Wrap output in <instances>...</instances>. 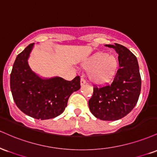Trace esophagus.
I'll return each mask as SVG.
<instances>
[{"instance_id":"esophagus-1","label":"esophagus","mask_w":157,"mask_h":157,"mask_svg":"<svg viewBox=\"0 0 157 157\" xmlns=\"http://www.w3.org/2000/svg\"><path fill=\"white\" fill-rule=\"evenodd\" d=\"M80 83H81V85L83 86V85H84V84H86V80L84 78H83V77H82V78H81Z\"/></svg>"}]
</instances>
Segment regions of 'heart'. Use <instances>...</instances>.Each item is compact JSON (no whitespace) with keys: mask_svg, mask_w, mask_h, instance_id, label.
<instances>
[{"mask_svg":"<svg viewBox=\"0 0 157 157\" xmlns=\"http://www.w3.org/2000/svg\"><path fill=\"white\" fill-rule=\"evenodd\" d=\"M83 67L89 70L88 75L92 82L103 84L115 76L119 67V60L115 55L97 52L84 61Z\"/></svg>","mask_w":157,"mask_h":157,"instance_id":"obj_1","label":"heart"}]
</instances>
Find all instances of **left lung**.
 Instances as JSON below:
<instances>
[{
  "label": "left lung",
  "mask_w": 157,
  "mask_h": 157,
  "mask_svg": "<svg viewBox=\"0 0 157 157\" xmlns=\"http://www.w3.org/2000/svg\"><path fill=\"white\" fill-rule=\"evenodd\" d=\"M118 53L119 69L113 82L94 85L89 100L92 114L102 121H117L128 115L137 104L141 90V76L137 57L125 46L106 45Z\"/></svg>",
  "instance_id": "left-lung-1"
}]
</instances>
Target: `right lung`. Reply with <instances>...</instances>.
<instances>
[{
    "label": "right lung",
    "instance_id": "right-lung-1",
    "mask_svg": "<svg viewBox=\"0 0 157 157\" xmlns=\"http://www.w3.org/2000/svg\"><path fill=\"white\" fill-rule=\"evenodd\" d=\"M31 43L19 53L10 74V88L14 102L25 115L38 120L59 116L67 106L71 95L80 89V77L72 81L61 77L42 79L31 70L28 58Z\"/></svg>",
    "mask_w": 157,
    "mask_h": 157
}]
</instances>
